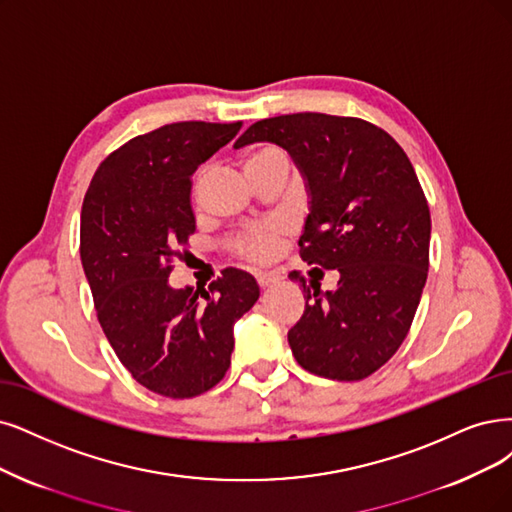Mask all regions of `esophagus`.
<instances>
[{"mask_svg": "<svg viewBox=\"0 0 512 512\" xmlns=\"http://www.w3.org/2000/svg\"><path fill=\"white\" fill-rule=\"evenodd\" d=\"M276 280H278V276H274V274H270V272H259V274H257V282H259L261 289H266V287L274 285Z\"/></svg>", "mask_w": 512, "mask_h": 512, "instance_id": "1", "label": "esophagus"}]
</instances>
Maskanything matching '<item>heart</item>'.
Returning a JSON list of instances; mask_svg holds the SVG:
<instances>
[{
    "label": "heart",
    "instance_id": "1",
    "mask_svg": "<svg viewBox=\"0 0 512 512\" xmlns=\"http://www.w3.org/2000/svg\"><path fill=\"white\" fill-rule=\"evenodd\" d=\"M270 156H280V154H278L276 149H268V147L266 149H259V151H255V154L249 156V160L244 162V166L246 164H253V162H259L263 158H270ZM278 232H280L278 225L257 227V230L251 232L249 238H246V242H244L246 255L253 257V259H266V257H270L274 253V249H276Z\"/></svg>",
    "mask_w": 512,
    "mask_h": 512
}]
</instances>
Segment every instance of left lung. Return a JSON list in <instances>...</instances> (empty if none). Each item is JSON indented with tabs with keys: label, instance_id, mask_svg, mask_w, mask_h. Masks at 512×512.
Returning <instances> with one entry per match:
<instances>
[{
	"label": "left lung",
	"instance_id": "8db88e82",
	"mask_svg": "<svg viewBox=\"0 0 512 512\" xmlns=\"http://www.w3.org/2000/svg\"><path fill=\"white\" fill-rule=\"evenodd\" d=\"M268 141L293 158L310 196L299 255L337 270L335 291L299 272L306 310L289 331L295 361L337 382L365 380L399 350L428 276L430 211L386 130L358 118L291 113L259 120L234 147Z\"/></svg>",
	"mask_w": 512,
	"mask_h": 512
}]
</instances>
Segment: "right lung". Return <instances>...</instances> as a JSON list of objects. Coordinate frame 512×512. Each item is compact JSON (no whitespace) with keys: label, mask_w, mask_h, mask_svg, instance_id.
Here are the masks:
<instances>
[{"label":"right lung","mask_w":512,"mask_h":512,"mask_svg":"<svg viewBox=\"0 0 512 512\" xmlns=\"http://www.w3.org/2000/svg\"><path fill=\"white\" fill-rule=\"evenodd\" d=\"M240 126L177 122L130 139L101 162L84 196L80 257L103 333L141 386L170 399L223 380L234 323L259 299L257 280L236 268L208 291L168 285L196 232L192 175Z\"/></svg>","instance_id":"1"}]
</instances>
